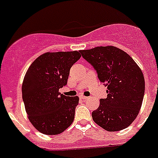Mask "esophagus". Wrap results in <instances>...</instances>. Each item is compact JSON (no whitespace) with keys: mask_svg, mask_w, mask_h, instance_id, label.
Masks as SVG:
<instances>
[{"mask_svg":"<svg viewBox=\"0 0 158 158\" xmlns=\"http://www.w3.org/2000/svg\"><path fill=\"white\" fill-rule=\"evenodd\" d=\"M80 98L83 99V100H86V99L88 98V97H87V96H85V95H81Z\"/></svg>","mask_w":158,"mask_h":158,"instance_id":"34e87169","label":"esophagus"}]
</instances>
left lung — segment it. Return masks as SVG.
Wrapping results in <instances>:
<instances>
[{"instance_id":"left-lung-1","label":"left lung","mask_w":158,"mask_h":158,"mask_svg":"<svg viewBox=\"0 0 158 158\" xmlns=\"http://www.w3.org/2000/svg\"><path fill=\"white\" fill-rule=\"evenodd\" d=\"M84 59L97 71L107 86V98L92 112L96 124L109 132L119 131L131 125L138 115L145 91L143 72L133 58L112 46L80 50Z\"/></svg>"}]
</instances>
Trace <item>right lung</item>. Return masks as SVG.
<instances>
[{
	"label": "right lung",
	"mask_w": 158,
	"mask_h": 158,
	"mask_svg": "<svg viewBox=\"0 0 158 158\" xmlns=\"http://www.w3.org/2000/svg\"><path fill=\"white\" fill-rule=\"evenodd\" d=\"M81 55L77 51L47 52L30 65L22 83V99L32 126L46 135L63 133L74 119L78 96L59 92L67 85L70 70Z\"/></svg>",
	"instance_id": "right-lung-1"
}]
</instances>
